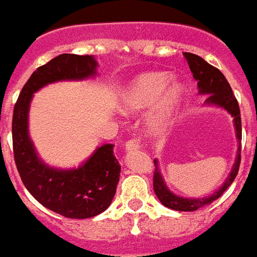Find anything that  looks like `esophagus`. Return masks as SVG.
I'll list each match as a JSON object with an SVG mask.
<instances>
[{"mask_svg": "<svg viewBox=\"0 0 257 257\" xmlns=\"http://www.w3.org/2000/svg\"><path fill=\"white\" fill-rule=\"evenodd\" d=\"M140 147H141V142H140V140H137V138H132V140H129L125 144V149L128 153L138 150Z\"/></svg>", "mask_w": 257, "mask_h": 257, "instance_id": "esophagus-1", "label": "esophagus"}]
</instances>
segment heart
I'll return each mask as SVG.
<instances>
[{"mask_svg": "<svg viewBox=\"0 0 257 257\" xmlns=\"http://www.w3.org/2000/svg\"><path fill=\"white\" fill-rule=\"evenodd\" d=\"M186 101L184 82L172 81L168 72H147L135 77L122 90L120 107L124 112H140L155 106L149 126L155 135H163L176 121Z\"/></svg>", "mask_w": 257, "mask_h": 257, "instance_id": "b5f03b06", "label": "heart"}]
</instances>
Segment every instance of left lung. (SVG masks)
<instances>
[{
  "label": "left lung",
  "mask_w": 257,
  "mask_h": 257,
  "mask_svg": "<svg viewBox=\"0 0 257 257\" xmlns=\"http://www.w3.org/2000/svg\"><path fill=\"white\" fill-rule=\"evenodd\" d=\"M184 57L186 58L187 64L190 67V71L193 72V77L198 81V88H199L200 94H207L208 98L206 99L207 104H213V106L222 107L227 112L234 117V126H235V135L239 142L238 151H236L235 163L231 168L230 175L227 176L226 181L222 184V186L217 191L209 196H203V198H182V196L175 195L167 187L166 182L163 180L162 173L158 168V162L154 160L155 164V171H154V191H155L158 199L162 202L163 206L168 207L175 211H185L191 212L202 208L204 206L211 204L213 200L222 195L227 187L233 184L235 180L238 171H239L240 164V140H242V120H240L239 104L236 98L234 97L233 90L225 76L216 67L207 63L199 55L191 54V53H184Z\"/></svg>",
  "instance_id": "obj_1"
}]
</instances>
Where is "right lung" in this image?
<instances>
[{"instance_id": "1", "label": "right lung", "mask_w": 257, "mask_h": 257, "mask_svg": "<svg viewBox=\"0 0 257 257\" xmlns=\"http://www.w3.org/2000/svg\"><path fill=\"white\" fill-rule=\"evenodd\" d=\"M91 55L61 54L39 67L22 89L13 113V150L27 190L50 211L68 218H88L108 208L116 193L120 164L113 145L98 147L77 169L50 168L39 159L28 135V111L33 93L62 80H84L95 75Z\"/></svg>"}]
</instances>
